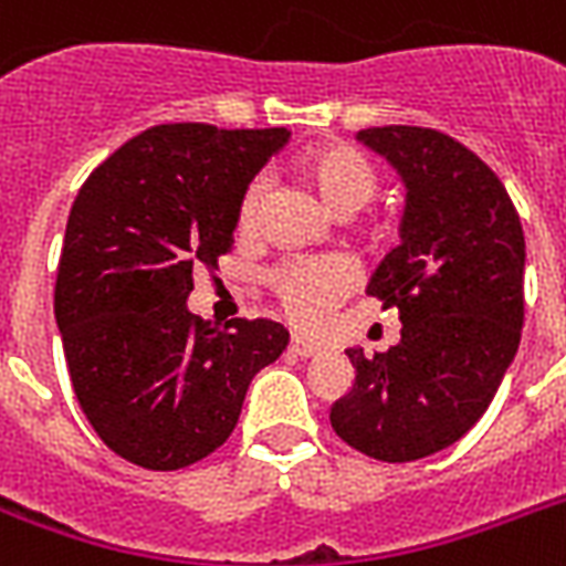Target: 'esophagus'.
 <instances>
[{"mask_svg": "<svg viewBox=\"0 0 566 566\" xmlns=\"http://www.w3.org/2000/svg\"><path fill=\"white\" fill-rule=\"evenodd\" d=\"M291 350L302 359H314V356H323L321 344H312V340L305 338H291Z\"/></svg>", "mask_w": 566, "mask_h": 566, "instance_id": "1", "label": "esophagus"}]
</instances>
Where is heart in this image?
<instances>
[{"instance_id": "1", "label": "heart", "mask_w": 566, "mask_h": 566, "mask_svg": "<svg viewBox=\"0 0 566 566\" xmlns=\"http://www.w3.org/2000/svg\"><path fill=\"white\" fill-rule=\"evenodd\" d=\"M302 178L312 184L321 201L332 213L353 216L374 201L379 189L377 166L353 145H321L308 150L300 163ZM270 184L266 178H254L240 196L237 205V228L252 234L261 213H264ZM356 282V273L340 258H312L293 261L270 275L273 293L282 312L300 326H317L332 302H338Z\"/></svg>"}]
</instances>
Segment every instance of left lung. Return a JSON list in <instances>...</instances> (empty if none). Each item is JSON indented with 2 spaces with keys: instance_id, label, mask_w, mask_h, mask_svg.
<instances>
[{
  "instance_id": "1",
  "label": "left lung",
  "mask_w": 566,
  "mask_h": 566,
  "mask_svg": "<svg viewBox=\"0 0 566 566\" xmlns=\"http://www.w3.org/2000/svg\"><path fill=\"white\" fill-rule=\"evenodd\" d=\"M356 139L407 187L400 243L368 284L403 329L370 359L347 350L356 382L329 421L361 454L409 463L465 437L502 386L523 332L525 237L493 168L446 133L395 124Z\"/></svg>"
}]
</instances>
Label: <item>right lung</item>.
<instances>
[{
	"mask_svg": "<svg viewBox=\"0 0 566 566\" xmlns=\"http://www.w3.org/2000/svg\"><path fill=\"white\" fill-rule=\"evenodd\" d=\"M291 129L159 124L94 168L64 231L55 323L94 433L142 469L213 454L249 382L287 347L273 321L226 329L189 312L192 270L234 243L243 189Z\"/></svg>",
	"mask_w": 566,
	"mask_h": 566,
	"instance_id": "1",
	"label": "right lung"
}]
</instances>
